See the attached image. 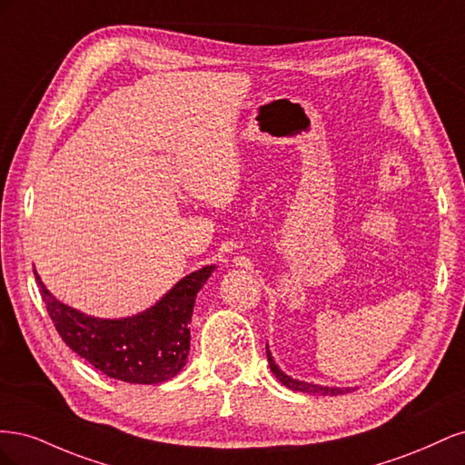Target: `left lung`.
Listing matches in <instances>:
<instances>
[{"label": "left lung", "instance_id": "obj_1", "mask_svg": "<svg viewBox=\"0 0 465 465\" xmlns=\"http://www.w3.org/2000/svg\"><path fill=\"white\" fill-rule=\"evenodd\" d=\"M267 351V362H270V369L275 374V378L279 380L281 384L287 386L289 390L294 391H304V393H318V396H340V393H349V391H355V388H337V386H320V384H312V382H304V380H297V378H291L289 374H285L277 367V362L272 355L270 347H265Z\"/></svg>", "mask_w": 465, "mask_h": 465}]
</instances>
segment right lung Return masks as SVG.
<instances>
[{"label": "right lung", "instance_id": "obj_1", "mask_svg": "<svg viewBox=\"0 0 465 465\" xmlns=\"http://www.w3.org/2000/svg\"><path fill=\"white\" fill-rule=\"evenodd\" d=\"M213 265L182 277L143 312L96 318L58 301L35 270L42 301L65 345L106 376L130 384H161L188 361L195 297L215 272Z\"/></svg>", "mask_w": 465, "mask_h": 465}]
</instances>
